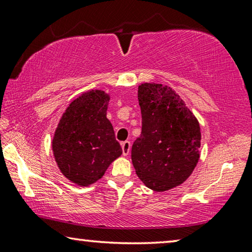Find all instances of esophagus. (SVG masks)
Here are the masks:
<instances>
[{"label": "esophagus", "instance_id": "obj_1", "mask_svg": "<svg viewBox=\"0 0 252 252\" xmlns=\"http://www.w3.org/2000/svg\"><path fill=\"white\" fill-rule=\"evenodd\" d=\"M121 147H122V153L123 156H127L130 153L131 150V143L130 141H125L121 143Z\"/></svg>", "mask_w": 252, "mask_h": 252}]
</instances>
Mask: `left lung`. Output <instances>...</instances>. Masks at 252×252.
Instances as JSON below:
<instances>
[{"label": "left lung", "instance_id": "1", "mask_svg": "<svg viewBox=\"0 0 252 252\" xmlns=\"http://www.w3.org/2000/svg\"><path fill=\"white\" fill-rule=\"evenodd\" d=\"M138 100L142 131L132 146V163L148 188L170 190L185 182L198 163L199 122L168 85L142 83Z\"/></svg>", "mask_w": 252, "mask_h": 252}]
</instances>
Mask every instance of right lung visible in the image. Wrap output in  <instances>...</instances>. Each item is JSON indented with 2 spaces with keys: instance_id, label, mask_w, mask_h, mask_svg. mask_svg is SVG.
I'll use <instances>...</instances> for the list:
<instances>
[{
  "instance_id": "obj_1",
  "label": "right lung",
  "mask_w": 252,
  "mask_h": 252,
  "mask_svg": "<svg viewBox=\"0 0 252 252\" xmlns=\"http://www.w3.org/2000/svg\"><path fill=\"white\" fill-rule=\"evenodd\" d=\"M110 96L91 90L76 97L63 113L52 140L53 155L63 176L80 187L102 178L122 155L106 118Z\"/></svg>"
}]
</instances>
